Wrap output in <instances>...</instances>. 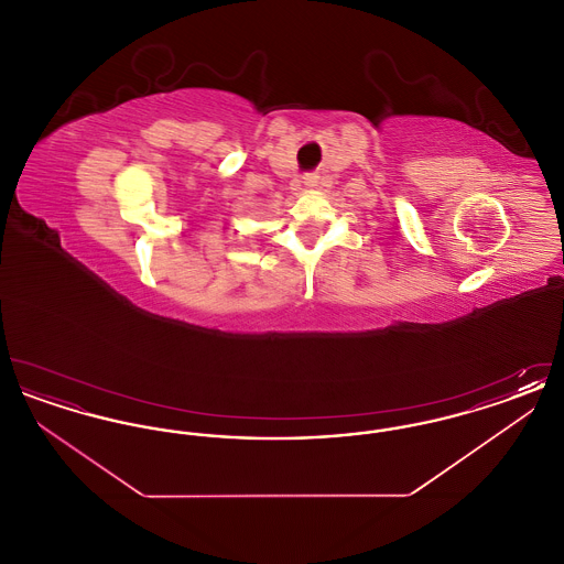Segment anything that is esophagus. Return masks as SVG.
I'll list each match as a JSON object with an SVG mask.
<instances>
[{
    "mask_svg": "<svg viewBox=\"0 0 564 564\" xmlns=\"http://www.w3.org/2000/svg\"><path fill=\"white\" fill-rule=\"evenodd\" d=\"M304 184H306L308 188H313V186L317 184V177H315V175H308V177H304Z\"/></svg>",
    "mask_w": 564,
    "mask_h": 564,
    "instance_id": "1",
    "label": "esophagus"
}]
</instances>
